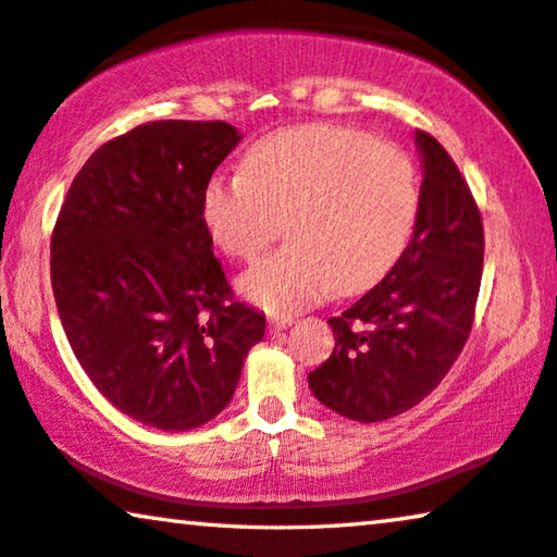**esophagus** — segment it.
<instances>
[{
    "label": "esophagus",
    "instance_id": "34e87169",
    "mask_svg": "<svg viewBox=\"0 0 557 557\" xmlns=\"http://www.w3.org/2000/svg\"><path fill=\"white\" fill-rule=\"evenodd\" d=\"M292 324H294L292 317H273V319H271V329H273V332H276V329L292 326Z\"/></svg>",
    "mask_w": 557,
    "mask_h": 557
}]
</instances>
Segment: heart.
Instances as JSON below:
<instances>
[{
	"mask_svg": "<svg viewBox=\"0 0 557 557\" xmlns=\"http://www.w3.org/2000/svg\"><path fill=\"white\" fill-rule=\"evenodd\" d=\"M419 200L414 160L399 145L304 125L256 143L244 173L208 181L203 221L236 261L259 259L288 221L294 244L238 281L248 301L286 317L384 278L412 238Z\"/></svg>",
	"mask_w": 557,
	"mask_h": 557,
	"instance_id": "1",
	"label": "heart"
}]
</instances>
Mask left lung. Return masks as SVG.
Listing matches in <instances>:
<instances>
[{
  "mask_svg": "<svg viewBox=\"0 0 557 557\" xmlns=\"http://www.w3.org/2000/svg\"><path fill=\"white\" fill-rule=\"evenodd\" d=\"M422 200L412 240L379 284L329 319L334 351L309 374L321 405L354 422H382L419 405L470 336L480 294V208L442 145L414 133Z\"/></svg>",
  "mask_w": 557,
  "mask_h": 557,
  "instance_id": "obj_1",
  "label": "left lung"
}]
</instances>
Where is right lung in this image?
I'll use <instances>...</instances> for the list:
<instances>
[{"instance_id": "add662e5", "label": "right lung", "mask_w": 557, "mask_h": 557, "mask_svg": "<svg viewBox=\"0 0 557 557\" xmlns=\"http://www.w3.org/2000/svg\"><path fill=\"white\" fill-rule=\"evenodd\" d=\"M233 125L158 120L104 143L52 231V292L79 367L120 412L165 432L211 422L265 317L233 301L203 190Z\"/></svg>"}]
</instances>
